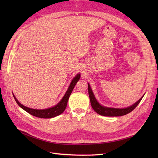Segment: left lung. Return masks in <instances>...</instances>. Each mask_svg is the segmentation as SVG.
<instances>
[{
    "label": "left lung",
    "instance_id": "1",
    "mask_svg": "<svg viewBox=\"0 0 158 158\" xmlns=\"http://www.w3.org/2000/svg\"><path fill=\"white\" fill-rule=\"evenodd\" d=\"M88 94L90 99V103L92 109L95 110L96 113L100 115L103 116H107V117H118V116H123L125 115L126 114L130 113L131 111L135 109L137 105H139L140 100L143 98L144 94L141 98H140L138 101L136 102L135 104H133L132 105L130 106H127L126 108H112V107H107L105 106L98 102V100L95 98V96L94 94L92 89L90 87L89 83H88Z\"/></svg>",
    "mask_w": 158,
    "mask_h": 158
}]
</instances>
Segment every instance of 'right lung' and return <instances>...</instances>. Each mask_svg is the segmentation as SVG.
I'll use <instances>...</instances> for the list:
<instances>
[{
    "label": "right lung",
    "instance_id": "1",
    "mask_svg": "<svg viewBox=\"0 0 158 158\" xmlns=\"http://www.w3.org/2000/svg\"><path fill=\"white\" fill-rule=\"evenodd\" d=\"M80 77H81L80 73L77 74L75 77L72 79V81L70 82L68 88V89L66 90L65 94L64 95L61 100H60V101L55 106L50 107V108L45 109H35L29 108V107H27L22 105V104L18 101V99L15 98V96L13 94V97H14L16 102L18 103V105L21 107L22 109L26 110V112L30 113L31 115L37 117L39 118H45V119L52 118V117H54L60 115V114L64 111V110L67 106V102H68L69 97L70 94H71L73 89H74V88H75L76 83L79 80Z\"/></svg>",
    "mask_w": 158,
    "mask_h": 158
}]
</instances>
